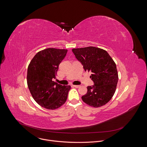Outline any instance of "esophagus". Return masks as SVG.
I'll list each match as a JSON object with an SVG mask.
<instances>
[{
	"label": "esophagus",
	"mask_w": 147,
	"mask_h": 147,
	"mask_svg": "<svg viewBox=\"0 0 147 147\" xmlns=\"http://www.w3.org/2000/svg\"><path fill=\"white\" fill-rule=\"evenodd\" d=\"M73 86V87H75V88H77L80 87V86H77V85H73V86Z\"/></svg>",
	"instance_id": "obj_1"
}]
</instances>
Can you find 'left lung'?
Wrapping results in <instances>:
<instances>
[{"instance_id":"left-lung-1","label":"left lung","mask_w":147,"mask_h":147,"mask_svg":"<svg viewBox=\"0 0 147 147\" xmlns=\"http://www.w3.org/2000/svg\"><path fill=\"white\" fill-rule=\"evenodd\" d=\"M84 69L91 72L93 86L87 87V92L81 98L88 105L99 108L107 104L113 97L118 81L115 62L104 49L94 47L72 49Z\"/></svg>"}]
</instances>
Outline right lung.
I'll return each instance as SVG.
<instances>
[{
    "label": "right lung",
    "mask_w": 147,
    "mask_h": 147,
    "mask_svg": "<svg viewBox=\"0 0 147 147\" xmlns=\"http://www.w3.org/2000/svg\"><path fill=\"white\" fill-rule=\"evenodd\" d=\"M67 49L48 48L38 52L28 67L27 81L30 93L42 107L56 109L67 98L70 86H61L53 81Z\"/></svg>",
    "instance_id": "right-lung-1"
}]
</instances>
